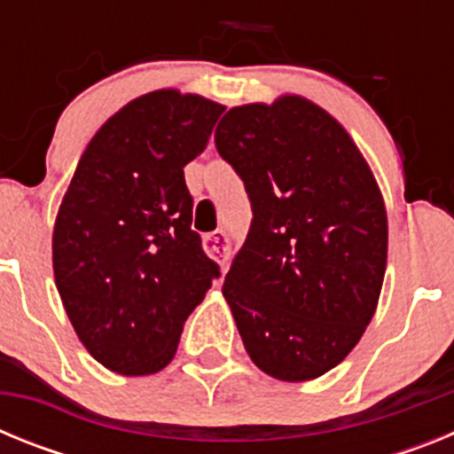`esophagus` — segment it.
Here are the masks:
<instances>
[{
	"label": "esophagus",
	"mask_w": 454,
	"mask_h": 454,
	"mask_svg": "<svg viewBox=\"0 0 454 454\" xmlns=\"http://www.w3.org/2000/svg\"><path fill=\"white\" fill-rule=\"evenodd\" d=\"M204 250L224 268V263L230 259V236H227V231L215 230L204 236Z\"/></svg>",
	"instance_id": "34e87169"
}]
</instances>
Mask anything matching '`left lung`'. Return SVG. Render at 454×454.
<instances>
[{
    "instance_id": "8db88e82",
    "label": "left lung",
    "mask_w": 454,
    "mask_h": 454,
    "mask_svg": "<svg viewBox=\"0 0 454 454\" xmlns=\"http://www.w3.org/2000/svg\"><path fill=\"white\" fill-rule=\"evenodd\" d=\"M215 147L252 204L223 286L240 339L270 377L316 380L375 314L388 246L382 192L348 131L298 95L230 108Z\"/></svg>"
}]
</instances>
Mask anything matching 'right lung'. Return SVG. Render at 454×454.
Wrapping results in <instances>:
<instances>
[{
	"label": "right lung",
	"mask_w": 454,
	"mask_h": 454,
	"mask_svg": "<svg viewBox=\"0 0 454 454\" xmlns=\"http://www.w3.org/2000/svg\"><path fill=\"white\" fill-rule=\"evenodd\" d=\"M223 104L154 90L92 136L51 239L56 288L86 350L120 375H152L177 352L220 268L191 230L184 166L202 154Z\"/></svg>",
	"instance_id": "obj_1"
}]
</instances>
